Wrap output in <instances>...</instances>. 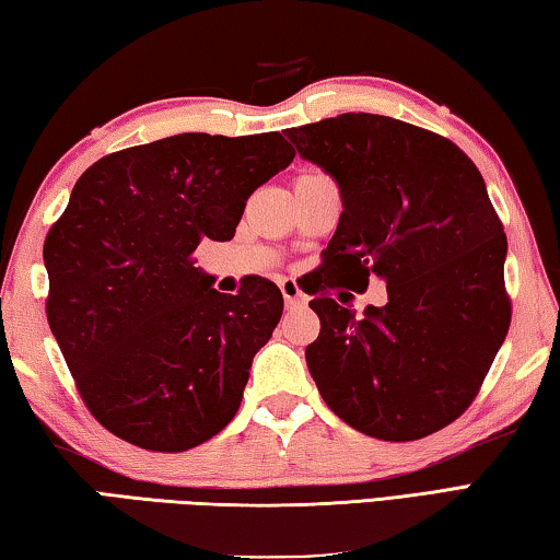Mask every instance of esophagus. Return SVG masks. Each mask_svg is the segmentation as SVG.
Here are the masks:
<instances>
[{
  "label": "esophagus",
  "mask_w": 560,
  "mask_h": 560,
  "mask_svg": "<svg viewBox=\"0 0 560 560\" xmlns=\"http://www.w3.org/2000/svg\"><path fill=\"white\" fill-rule=\"evenodd\" d=\"M279 289H281V293H283V301H287V306H289V308L306 306V293H303V291L299 289V283H296V281L283 279V281L279 283Z\"/></svg>",
  "instance_id": "1"
}]
</instances>
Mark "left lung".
Masks as SVG:
<instances>
[{"instance_id": "obj_1", "label": "left lung", "mask_w": 560, "mask_h": 560, "mask_svg": "<svg viewBox=\"0 0 560 560\" xmlns=\"http://www.w3.org/2000/svg\"><path fill=\"white\" fill-rule=\"evenodd\" d=\"M287 137L340 188L325 287L360 291L374 273L389 296L362 318L323 293L311 301L320 335L306 362L323 401L380 441L445 429L480 392L512 320L506 237L480 171L451 139L368 112Z\"/></svg>"}]
</instances>
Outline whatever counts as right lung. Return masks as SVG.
<instances>
[{
	"instance_id": "add662e5",
	"label": "right lung",
	"mask_w": 560,
	"mask_h": 560,
	"mask_svg": "<svg viewBox=\"0 0 560 560\" xmlns=\"http://www.w3.org/2000/svg\"><path fill=\"white\" fill-rule=\"evenodd\" d=\"M293 156L279 131H188L78 178L44 242L46 315L90 413L117 439L180 453L237 413L283 296L261 277L220 293L192 254L235 237L247 198Z\"/></svg>"
}]
</instances>
